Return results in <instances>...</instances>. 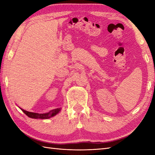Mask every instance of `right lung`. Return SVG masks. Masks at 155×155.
I'll return each mask as SVG.
<instances>
[{
    "mask_svg": "<svg viewBox=\"0 0 155 155\" xmlns=\"http://www.w3.org/2000/svg\"><path fill=\"white\" fill-rule=\"evenodd\" d=\"M21 109L22 110L23 113H24L25 114H27L28 117L32 118H40V119H47V118L54 117L56 114H57L61 110V108H57V109L52 110L47 113L39 114V113H32V112H28L22 109V108H21Z\"/></svg>",
    "mask_w": 155,
    "mask_h": 155,
    "instance_id": "obj_1",
    "label": "right lung"
}]
</instances>
